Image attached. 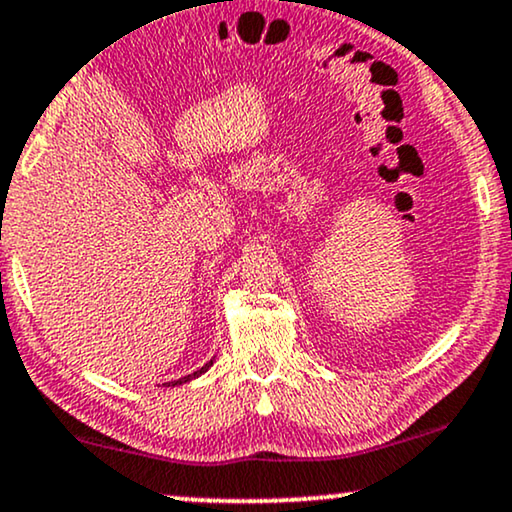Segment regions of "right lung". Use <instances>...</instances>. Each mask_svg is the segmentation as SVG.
<instances>
[{
    "instance_id": "1",
    "label": "right lung",
    "mask_w": 512,
    "mask_h": 512,
    "mask_svg": "<svg viewBox=\"0 0 512 512\" xmlns=\"http://www.w3.org/2000/svg\"><path fill=\"white\" fill-rule=\"evenodd\" d=\"M212 366V359L208 361V364H205L203 368H198V371H193L191 375H186V378H179V380H174V383L172 385H184V383H189V380H193V378H198V375H203L205 371H208V368ZM167 387H170V383H165Z\"/></svg>"
}]
</instances>
